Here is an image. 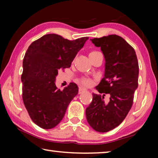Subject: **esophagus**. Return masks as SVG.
<instances>
[{
  "label": "esophagus",
  "instance_id": "esophagus-1",
  "mask_svg": "<svg viewBox=\"0 0 158 158\" xmlns=\"http://www.w3.org/2000/svg\"><path fill=\"white\" fill-rule=\"evenodd\" d=\"M85 89H83V88H79V93L80 94V93H83L84 91H85Z\"/></svg>",
  "mask_w": 158,
  "mask_h": 158
}]
</instances>
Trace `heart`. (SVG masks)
<instances>
[{
	"label": "heart",
	"instance_id": "b5f03b06",
	"mask_svg": "<svg viewBox=\"0 0 158 158\" xmlns=\"http://www.w3.org/2000/svg\"><path fill=\"white\" fill-rule=\"evenodd\" d=\"M98 52H95V51H93L90 53V54H92V53H97ZM80 83L84 85V86H90V85H91L93 84V81L92 80L89 79V78H87V77H83V78L80 79Z\"/></svg>",
	"mask_w": 158,
	"mask_h": 158
}]
</instances>
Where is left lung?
Wrapping results in <instances>:
<instances>
[{
  "label": "left lung",
  "instance_id": "left-lung-1",
  "mask_svg": "<svg viewBox=\"0 0 158 158\" xmlns=\"http://www.w3.org/2000/svg\"><path fill=\"white\" fill-rule=\"evenodd\" d=\"M100 47L105 58V77L93 93L91 103L85 109L87 121L93 129L106 132L121 123L132 108L138 87L139 63L134 48L116 35L90 39ZM110 100L105 102V95Z\"/></svg>",
  "mask_w": 158,
  "mask_h": 158
}]
</instances>
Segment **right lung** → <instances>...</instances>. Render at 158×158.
<instances>
[{
	"instance_id": "1",
	"label": "right lung",
	"mask_w": 158,
	"mask_h": 158,
	"mask_svg": "<svg viewBox=\"0 0 158 158\" xmlns=\"http://www.w3.org/2000/svg\"><path fill=\"white\" fill-rule=\"evenodd\" d=\"M88 37L69 40L56 34H47L32 42L23 60L22 99L33 123L43 129L62 121L67 108L78 93L70 83L63 90L55 85L60 69L70 68Z\"/></svg>"
}]
</instances>
